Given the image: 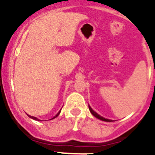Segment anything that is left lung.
I'll list each match as a JSON object with an SVG mask.
<instances>
[{"label":"left lung","instance_id":"1","mask_svg":"<svg viewBox=\"0 0 155 155\" xmlns=\"http://www.w3.org/2000/svg\"><path fill=\"white\" fill-rule=\"evenodd\" d=\"M88 107H89V110H90V112H91V114H92L93 116H95V117H96V118L99 119V120H102V121H105V122H112V120H108V119H105V118H104V117H102V116H99V115H98V113H95V112H94V111L93 110V109H91V107H90L89 105H88Z\"/></svg>","mask_w":155,"mask_h":155}]
</instances>
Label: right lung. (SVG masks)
I'll return each instance as SVG.
<instances>
[{
	"label": "right lung",
	"instance_id": "1",
	"mask_svg": "<svg viewBox=\"0 0 155 155\" xmlns=\"http://www.w3.org/2000/svg\"><path fill=\"white\" fill-rule=\"evenodd\" d=\"M60 113H61V111H59L58 112V113H57V115H56L55 116H54V117H53V118H52V119H54V118H56V117H57V116H58V115L60 114ZM30 117V118H31V119H33V120H39V119H37L36 117H34V116H28Z\"/></svg>",
	"mask_w": 155,
	"mask_h": 155
}]
</instances>
